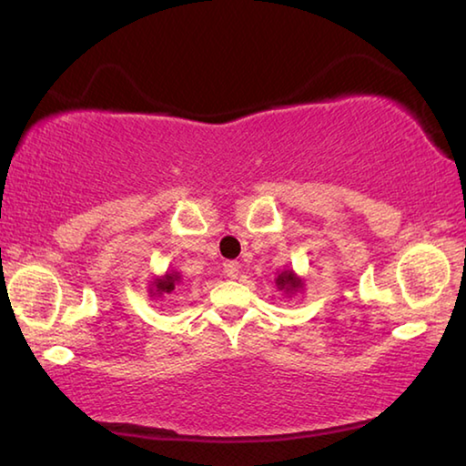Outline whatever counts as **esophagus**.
Returning a JSON list of instances; mask_svg holds the SVG:
<instances>
[{
    "label": "esophagus",
    "mask_w": 466,
    "mask_h": 466,
    "mask_svg": "<svg viewBox=\"0 0 466 466\" xmlns=\"http://www.w3.org/2000/svg\"><path fill=\"white\" fill-rule=\"evenodd\" d=\"M238 271H240V265L236 263V261H226L224 263V273L228 275V278H236V275H238Z\"/></svg>",
    "instance_id": "esophagus-1"
}]
</instances>
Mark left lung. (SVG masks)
<instances>
[{"instance_id":"8db88e82","label":"left lung","mask_w":466,"mask_h":466,"mask_svg":"<svg viewBox=\"0 0 466 466\" xmlns=\"http://www.w3.org/2000/svg\"><path fill=\"white\" fill-rule=\"evenodd\" d=\"M275 283H278L279 289H286V291H294V289L299 288V279L291 271L281 273Z\"/></svg>"}]
</instances>
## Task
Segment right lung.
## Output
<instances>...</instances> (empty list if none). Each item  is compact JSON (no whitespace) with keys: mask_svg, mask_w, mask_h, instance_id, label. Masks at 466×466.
Listing matches in <instances>:
<instances>
[{"mask_svg":"<svg viewBox=\"0 0 466 466\" xmlns=\"http://www.w3.org/2000/svg\"><path fill=\"white\" fill-rule=\"evenodd\" d=\"M175 281H178V275L168 273L164 279H157L156 281V291H157V294H164V291H167V294H168V291L175 289Z\"/></svg>","mask_w":466,"mask_h":466,"instance_id":"right-lung-1","label":"right lung"}]
</instances>
